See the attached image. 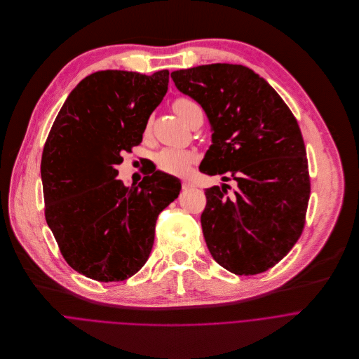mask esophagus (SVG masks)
I'll return each mask as SVG.
<instances>
[{
    "label": "esophagus",
    "mask_w": 359,
    "mask_h": 359,
    "mask_svg": "<svg viewBox=\"0 0 359 359\" xmlns=\"http://www.w3.org/2000/svg\"><path fill=\"white\" fill-rule=\"evenodd\" d=\"M192 187H194V184L191 181H182V189H189Z\"/></svg>",
    "instance_id": "1"
}]
</instances>
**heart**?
Masks as SVG:
<instances>
[{
	"mask_svg": "<svg viewBox=\"0 0 359 359\" xmlns=\"http://www.w3.org/2000/svg\"><path fill=\"white\" fill-rule=\"evenodd\" d=\"M172 107H174V111L187 124H191V121L198 114H202L199 106L188 97L177 99L174 102ZM194 161H195L194 153L187 151V150H180V149H164L156 157V163H157L158 168L167 174H174V175L184 174L188 170L189 164Z\"/></svg>",
	"mask_w": 359,
	"mask_h": 359,
	"instance_id": "b5f03b06",
	"label": "heart"
}]
</instances>
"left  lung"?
<instances>
[{"label": "left lung", "mask_w": 359, "mask_h": 359, "mask_svg": "<svg viewBox=\"0 0 359 359\" xmlns=\"http://www.w3.org/2000/svg\"><path fill=\"white\" fill-rule=\"evenodd\" d=\"M171 78L210 124L212 146L199 171L238 184L231 194L226 184L206 189L201 215L206 246L231 273L266 271L292 250L306 224L310 175L299 123L246 66L201 65Z\"/></svg>", "instance_id": "obj_1"}]
</instances>
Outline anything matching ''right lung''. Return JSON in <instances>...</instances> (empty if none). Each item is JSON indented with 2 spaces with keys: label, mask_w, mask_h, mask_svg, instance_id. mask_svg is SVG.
<instances>
[{
  "label": "right lung",
  "mask_w": 359,
  "mask_h": 359,
  "mask_svg": "<svg viewBox=\"0 0 359 359\" xmlns=\"http://www.w3.org/2000/svg\"><path fill=\"white\" fill-rule=\"evenodd\" d=\"M170 72L100 70L70 92L46 138L45 218L66 263L97 281H123L146 264L160 212L180 181L153 171L138 185L116 177L168 90Z\"/></svg>",
  "instance_id": "obj_1"
}]
</instances>
